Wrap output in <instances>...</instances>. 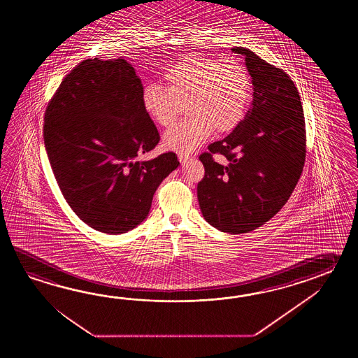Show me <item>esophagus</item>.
<instances>
[{
	"label": "esophagus",
	"instance_id": "34e87169",
	"mask_svg": "<svg viewBox=\"0 0 358 358\" xmlns=\"http://www.w3.org/2000/svg\"><path fill=\"white\" fill-rule=\"evenodd\" d=\"M178 159L180 161V164L184 165V164H187V162L189 161L190 157L189 156H185V155H179V156H178Z\"/></svg>",
	"mask_w": 358,
	"mask_h": 358
}]
</instances>
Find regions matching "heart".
Masks as SVG:
<instances>
[{
  "mask_svg": "<svg viewBox=\"0 0 358 358\" xmlns=\"http://www.w3.org/2000/svg\"><path fill=\"white\" fill-rule=\"evenodd\" d=\"M165 90L147 84L142 106L151 122L169 128L185 108V122L162 138L165 150L189 155L216 133H229L242 122L251 97V83L241 62L199 55L185 56L164 74Z\"/></svg>",
  "mask_w": 358,
  "mask_h": 358,
  "instance_id": "obj_1",
  "label": "heart"
}]
</instances>
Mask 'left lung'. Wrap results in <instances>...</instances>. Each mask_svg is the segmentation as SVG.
I'll return each instance as SVG.
<instances>
[{
	"mask_svg": "<svg viewBox=\"0 0 358 358\" xmlns=\"http://www.w3.org/2000/svg\"><path fill=\"white\" fill-rule=\"evenodd\" d=\"M231 51L244 56L253 99L236 129L199 156L206 173L197 197L210 225L241 234L264 225L289 199L303 170L306 129L301 99L288 74L245 47ZM213 152L222 154L226 164L213 161Z\"/></svg>",
	"mask_w": 358,
	"mask_h": 358,
	"instance_id": "obj_1",
	"label": "left lung"
}]
</instances>
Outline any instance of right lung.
Returning <instances> with one entry per match:
<instances>
[{"label":"right lung","mask_w":358,"mask_h":358,"mask_svg":"<svg viewBox=\"0 0 358 358\" xmlns=\"http://www.w3.org/2000/svg\"><path fill=\"white\" fill-rule=\"evenodd\" d=\"M129 62L91 59L61 82L45 114V147L69 206L91 228L122 234L148 216L176 153L139 161L160 136L142 106Z\"/></svg>","instance_id":"right-lung-1"}]
</instances>
